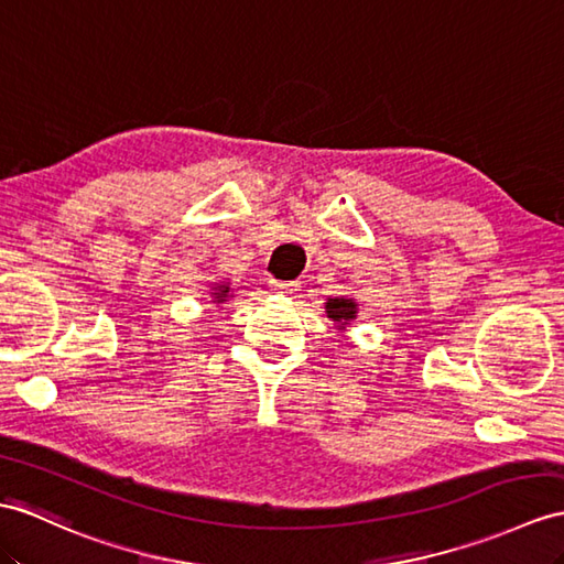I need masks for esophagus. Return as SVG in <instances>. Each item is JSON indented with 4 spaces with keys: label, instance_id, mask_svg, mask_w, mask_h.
Returning a JSON list of instances; mask_svg holds the SVG:
<instances>
[{
    "label": "esophagus",
    "instance_id": "34e87169",
    "mask_svg": "<svg viewBox=\"0 0 564 564\" xmlns=\"http://www.w3.org/2000/svg\"><path fill=\"white\" fill-rule=\"evenodd\" d=\"M272 290L280 292V294H296L299 282H272Z\"/></svg>",
    "mask_w": 564,
    "mask_h": 564
}]
</instances>
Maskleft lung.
Returning a JSON list of instances; mask_svg holds the SVG:
<instances>
[{"instance_id": "8db88e82", "label": "left lung", "mask_w": 564, "mask_h": 564, "mask_svg": "<svg viewBox=\"0 0 564 564\" xmlns=\"http://www.w3.org/2000/svg\"><path fill=\"white\" fill-rule=\"evenodd\" d=\"M325 313L337 329H347L359 315V301L354 296H333L325 301Z\"/></svg>"}]
</instances>
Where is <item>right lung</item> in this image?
<instances>
[{
	"mask_svg": "<svg viewBox=\"0 0 564 564\" xmlns=\"http://www.w3.org/2000/svg\"><path fill=\"white\" fill-rule=\"evenodd\" d=\"M210 304L213 306H223L231 299V284L229 282H213L210 284Z\"/></svg>",
	"mask_w": 564,
	"mask_h": 564,
	"instance_id": "add662e5",
	"label": "right lung"
}]
</instances>
